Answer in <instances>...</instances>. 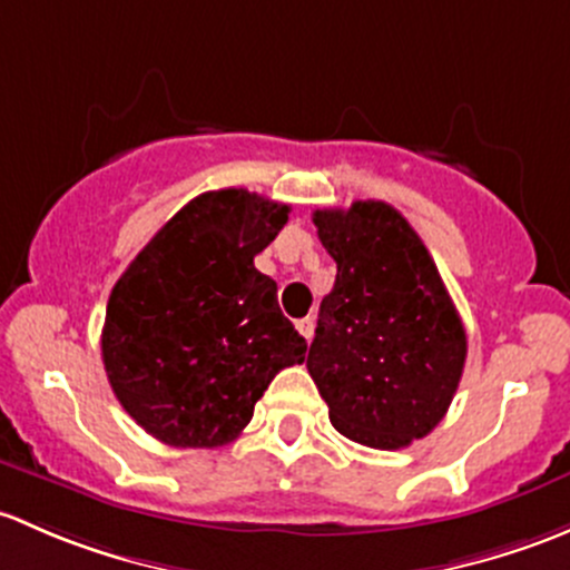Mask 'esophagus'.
I'll return each mask as SVG.
<instances>
[{
	"label": "esophagus",
	"mask_w": 570,
	"mask_h": 570,
	"mask_svg": "<svg viewBox=\"0 0 570 570\" xmlns=\"http://www.w3.org/2000/svg\"><path fill=\"white\" fill-rule=\"evenodd\" d=\"M296 328H298V334H302V337L309 343V340H313V334H315V318H309V315H307V318L296 321Z\"/></svg>",
	"instance_id": "esophagus-1"
}]
</instances>
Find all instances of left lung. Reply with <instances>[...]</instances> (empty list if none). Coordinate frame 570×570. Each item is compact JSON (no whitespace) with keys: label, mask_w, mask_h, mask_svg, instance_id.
<instances>
[{"label":"left lung","mask_w":570,"mask_h":570,"mask_svg":"<svg viewBox=\"0 0 570 570\" xmlns=\"http://www.w3.org/2000/svg\"><path fill=\"white\" fill-rule=\"evenodd\" d=\"M337 277L321 302L307 371L351 442L409 448L442 422L466 362V332L433 257L381 199L313 214Z\"/></svg>","instance_id":"1"}]
</instances>
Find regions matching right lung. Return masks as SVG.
<instances>
[{"instance_id":"1","label":"right lung","mask_w":570,"mask_h":570,"mask_svg":"<svg viewBox=\"0 0 570 570\" xmlns=\"http://www.w3.org/2000/svg\"><path fill=\"white\" fill-rule=\"evenodd\" d=\"M291 205L246 189L186 203L111 287L101 354L128 414L173 448H219L255 414L307 343L277 304L255 255Z\"/></svg>"}]
</instances>
